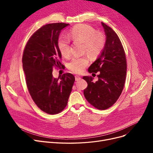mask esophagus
Here are the masks:
<instances>
[{"label": "esophagus", "instance_id": "1", "mask_svg": "<svg viewBox=\"0 0 153 153\" xmlns=\"http://www.w3.org/2000/svg\"><path fill=\"white\" fill-rule=\"evenodd\" d=\"M75 79H76V81H80V80L81 79V77H80V76H75Z\"/></svg>", "mask_w": 153, "mask_h": 153}]
</instances>
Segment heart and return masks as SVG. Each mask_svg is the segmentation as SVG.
Masks as SVG:
<instances>
[{"instance_id": "b5f03b06", "label": "heart", "mask_w": 153, "mask_h": 153, "mask_svg": "<svg viewBox=\"0 0 153 153\" xmlns=\"http://www.w3.org/2000/svg\"><path fill=\"white\" fill-rule=\"evenodd\" d=\"M68 37L61 36L58 42L60 53L64 57H68L71 54L70 39L75 42H84V51L92 57H96L102 51L105 46L104 36L96 33V31L86 24H81L72 28L69 32ZM89 64L87 56H82L72 59L69 63V69L75 74H81Z\"/></svg>"}]
</instances>
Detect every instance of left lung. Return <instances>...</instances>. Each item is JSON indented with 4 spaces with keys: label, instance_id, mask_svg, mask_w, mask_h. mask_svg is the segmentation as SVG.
<instances>
[{
    "label": "left lung",
    "instance_id": "left-lung-1",
    "mask_svg": "<svg viewBox=\"0 0 153 153\" xmlns=\"http://www.w3.org/2000/svg\"><path fill=\"white\" fill-rule=\"evenodd\" d=\"M106 36L105 46L96 59L89 68L90 73H97L99 80L93 82L91 76L82 78L87 82L84 90L86 100L99 110L111 107L121 95L126 74L125 53L121 41L115 32L102 22Z\"/></svg>",
    "mask_w": 153,
    "mask_h": 153
}]
</instances>
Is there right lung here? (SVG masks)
I'll use <instances>...</instances> for the list:
<instances>
[{"mask_svg": "<svg viewBox=\"0 0 153 153\" xmlns=\"http://www.w3.org/2000/svg\"><path fill=\"white\" fill-rule=\"evenodd\" d=\"M69 24L50 23L33 34L23 51L22 63L31 97L39 108L48 114L60 113L68 104L75 77L66 73L58 78L53 69L64 66L58 42L61 30Z\"/></svg>", "mask_w": 153, "mask_h": 153, "instance_id": "add662e5", "label": "right lung"}]
</instances>
